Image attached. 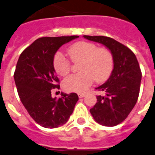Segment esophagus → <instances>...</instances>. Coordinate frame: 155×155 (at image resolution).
Returning <instances> with one entry per match:
<instances>
[{
  "mask_svg": "<svg viewBox=\"0 0 155 155\" xmlns=\"http://www.w3.org/2000/svg\"><path fill=\"white\" fill-rule=\"evenodd\" d=\"M79 98H84V96H85V94H83V93H80V94H79Z\"/></svg>",
  "mask_w": 155,
  "mask_h": 155,
  "instance_id": "34e87169",
  "label": "esophagus"
}]
</instances>
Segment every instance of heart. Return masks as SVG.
<instances>
[{"label":"heart","instance_id":"b5f03b06","mask_svg":"<svg viewBox=\"0 0 155 155\" xmlns=\"http://www.w3.org/2000/svg\"><path fill=\"white\" fill-rule=\"evenodd\" d=\"M68 52L73 62L81 60V72L69 75L63 81V87L68 91L85 92L95 80L104 81L112 71L114 58L107 48H97L93 43L80 41L69 48ZM53 67L60 75H67L71 69L70 62L60 51L54 56Z\"/></svg>","mask_w":155,"mask_h":155}]
</instances>
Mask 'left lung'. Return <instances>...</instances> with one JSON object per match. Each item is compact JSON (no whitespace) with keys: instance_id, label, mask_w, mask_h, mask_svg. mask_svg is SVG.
<instances>
[{"instance_id":"left-lung-1","label":"left lung","mask_w":155,"mask_h":155,"mask_svg":"<svg viewBox=\"0 0 155 155\" xmlns=\"http://www.w3.org/2000/svg\"><path fill=\"white\" fill-rule=\"evenodd\" d=\"M89 41L106 46L113 55L114 68L106 83L96 87L105 92L97 95V103L90 112L98 123L114 127L124 121L136 104L142 72L134 52L125 45L107 36H84Z\"/></svg>"}]
</instances>
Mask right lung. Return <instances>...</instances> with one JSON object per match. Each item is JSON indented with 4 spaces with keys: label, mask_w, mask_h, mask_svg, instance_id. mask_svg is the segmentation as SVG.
Listing matches in <instances>:
<instances>
[{
    "label": "right lung",
    "mask_w": 155,
    "mask_h": 155,
    "mask_svg": "<svg viewBox=\"0 0 155 155\" xmlns=\"http://www.w3.org/2000/svg\"><path fill=\"white\" fill-rule=\"evenodd\" d=\"M78 37L37 39L22 51L16 64L14 80L19 97L34 121L45 128H56L66 123L79 99L76 93H61L58 99L51 97L52 89L60 88L54 56L63 45Z\"/></svg>",
    "instance_id": "1"
}]
</instances>
